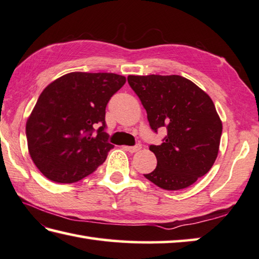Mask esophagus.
<instances>
[{"mask_svg": "<svg viewBox=\"0 0 259 259\" xmlns=\"http://www.w3.org/2000/svg\"><path fill=\"white\" fill-rule=\"evenodd\" d=\"M124 149L126 150V152H129V153H136V152H138V150L142 149V146H140V145L124 146Z\"/></svg>", "mask_w": 259, "mask_h": 259, "instance_id": "1", "label": "esophagus"}]
</instances>
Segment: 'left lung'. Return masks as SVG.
Segmentation results:
<instances>
[{
    "instance_id": "obj_1",
    "label": "left lung",
    "mask_w": 259,
    "mask_h": 259,
    "mask_svg": "<svg viewBox=\"0 0 259 259\" xmlns=\"http://www.w3.org/2000/svg\"><path fill=\"white\" fill-rule=\"evenodd\" d=\"M147 112L150 128H166L161 145H150L157 165L146 179L165 190H180L205 176L218 157L222 121L211 98L185 77L128 76Z\"/></svg>"
}]
</instances>
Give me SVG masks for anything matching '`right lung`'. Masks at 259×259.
I'll return each instance as SVG.
<instances>
[{"label": "right lung", "mask_w": 259, "mask_h": 259, "mask_svg": "<svg viewBox=\"0 0 259 259\" xmlns=\"http://www.w3.org/2000/svg\"><path fill=\"white\" fill-rule=\"evenodd\" d=\"M124 83L115 73L70 72L41 92L26 135L32 162L46 178L73 183L104 163L114 147L104 133L105 109Z\"/></svg>", "instance_id": "add662e5"}]
</instances>
